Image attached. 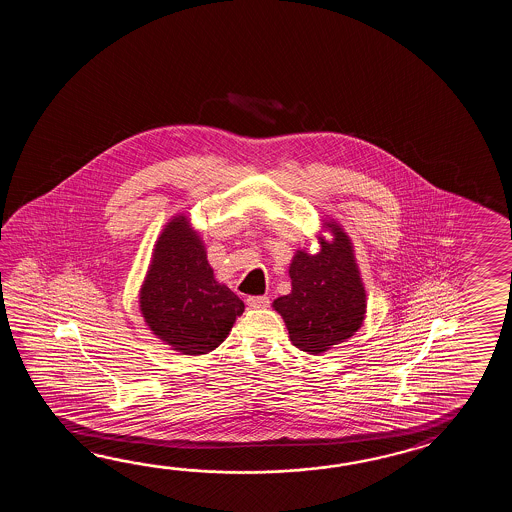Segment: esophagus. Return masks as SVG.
Masks as SVG:
<instances>
[{
  "label": "esophagus",
  "mask_w": 512,
  "mask_h": 512,
  "mask_svg": "<svg viewBox=\"0 0 512 512\" xmlns=\"http://www.w3.org/2000/svg\"><path fill=\"white\" fill-rule=\"evenodd\" d=\"M269 298L267 296H249L247 298V305L252 307V309H265V307H269Z\"/></svg>",
  "instance_id": "1"
}]
</instances>
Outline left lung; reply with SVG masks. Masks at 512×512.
<instances>
[{
  "mask_svg": "<svg viewBox=\"0 0 512 512\" xmlns=\"http://www.w3.org/2000/svg\"><path fill=\"white\" fill-rule=\"evenodd\" d=\"M324 225L333 240L318 238L316 254L296 251L289 265L293 289L272 302L291 342L311 355L346 342L366 316V291L351 240L335 221Z\"/></svg>",
  "mask_w": 512,
  "mask_h": 512,
  "instance_id": "1",
  "label": "left lung"
}]
</instances>
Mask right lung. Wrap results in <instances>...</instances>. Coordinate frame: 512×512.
Wrapping results in <instances>:
<instances>
[{"label": "right lung", "mask_w": 512, "mask_h": 512, "mask_svg": "<svg viewBox=\"0 0 512 512\" xmlns=\"http://www.w3.org/2000/svg\"><path fill=\"white\" fill-rule=\"evenodd\" d=\"M139 304L153 335L183 355L218 348L245 309L216 282L205 243L186 216H175L155 243Z\"/></svg>", "instance_id": "1"}]
</instances>
